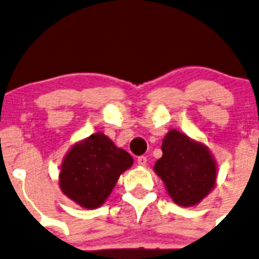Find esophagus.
<instances>
[{"label": "esophagus", "mask_w": 259, "mask_h": 259, "mask_svg": "<svg viewBox=\"0 0 259 259\" xmlns=\"http://www.w3.org/2000/svg\"><path fill=\"white\" fill-rule=\"evenodd\" d=\"M146 156H139V158L137 159V163H138V165H140V166H145L146 165Z\"/></svg>", "instance_id": "obj_1"}]
</instances>
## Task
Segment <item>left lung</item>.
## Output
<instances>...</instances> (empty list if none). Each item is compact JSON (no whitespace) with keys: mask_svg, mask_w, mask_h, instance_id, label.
<instances>
[{"mask_svg":"<svg viewBox=\"0 0 259 259\" xmlns=\"http://www.w3.org/2000/svg\"><path fill=\"white\" fill-rule=\"evenodd\" d=\"M163 156L154 171L163 180L169 197L180 207L198 205L215 188L217 161L208 146L170 129L161 144Z\"/></svg>","mask_w":259,"mask_h":259,"instance_id":"left-lung-1","label":"left lung"}]
</instances>
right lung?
<instances>
[{
    "label": "right lung",
    "instance_id": "obj_1",
    "mask_svg": "<svg viewBox=\"0 0 259 259\" xmlns=\"http://www.w3.org/2000/svg\"><path fill=\"white\" fill-rule=\"evenodd\" d=\"M133 163L127 151L104 133H95L67 150L60 166V189L81 208L95 209L106 202L117 179Z\"/></svg>",
    "mask_w": 259,
    "mask_h": 259
}]
</instances>
